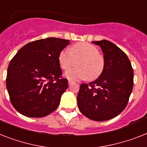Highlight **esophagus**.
<instances>
[{"label":"esophagus","mask_w":147,"mask_h":147,"mask_svg":"<svg viewBox=\"0 0 147 147\" xmlns=\"http://www.w3.org/2000/svg\"><path fill=\"white\" fill-rule=\"evenodd\" d=\"M72 83H73V82H72V81H71V80H69V85H71Z\"/></svg>","instance_id":"1"}]
</instances>
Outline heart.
<instances>
[{
  "label": "heart",
  "instance_id": "heart-1",
  "mask_svg": "<svg viewBox=\"0 0 147 147\" xmlns=\"http://www.w3.org/2000/svg\"><path fill=\"white\" fill-rule=\"evenodd\" d=\"M78 66L69 70L65 76L69 80L86 79L93 81L100 77L104 69L105 59L96 46L87 42L76 43L69 49H63L59 54L60 67L65 71L77 64Z\"/></svg>",
  "mask_w": 147,
  "mask_h": 147
}]
</instances>
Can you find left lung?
Masks as SVG:
<instances>
[{
  "label": "left lung",
  "instance_id": "obj_1",
  "mask_svg": "<svg viewBox=\"0 0 147 147\" xmlns=\"http://www.w3.org/2000/svg\"><path fill=\"white\" fill-rule=\"evenodd\" d=\"M102 49L104 69L100 77L82 84L77 102L81 113L94 121L113 119L125 109L134 85V71L127 55L107 40L93 41Z\"/></svg>",
  "mask_w": 147,
  "mask_h": 147
}]
</instances>
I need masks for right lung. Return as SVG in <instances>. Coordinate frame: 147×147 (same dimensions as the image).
Here are the masks:
<instances>
[{
	"instance_id": "add662e5",
	"label": "right lung",
	"mask_w": 147,
	"mask_h": 147,
	"mask_svg": "<svg viewBox=\"0 0 147 147\" xmlns=\"http://www.w3.org/2000/svg\"><path fill=\"white\" fill-rule=\"evenodd\" d=\"M69 40L48 38L28 43L9 62L6 84L14 108L40 118L56 110L68 80L62 78L59 54Z\"/></svg>"
}]
</instances>
